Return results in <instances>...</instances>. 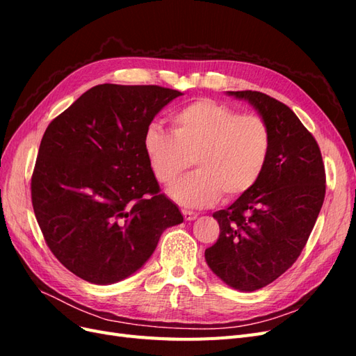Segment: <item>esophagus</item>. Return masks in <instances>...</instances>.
Wrapping results in <instances>:
<instances>
[{
    "label": "esophagus",
    "mask_w": 356,
    "mask_h": 356,
    "mask_svg": "<svg viewBox=\"0 0 356 356\" xmlns=\"http://www.w3.org/2000/svg\"><path fill=\"white\" fill-rule=\"evenodd\" d=\"M182 215H184L186 221H193V220L197 218V212H193V211H188V209H182Z\"/></svg>",
    "instance_id": "1"
}]
</instances>
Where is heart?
<instances>
[{"label": "heart", "instance_id": "b5f03b06", "mask_svg": "<svg viewBox=\"0 0 356 356\" xmlns=\"http://www.w3.org/2000/svg\"><path fill=\"white\" fill-rule=\"evenodd\" d=\"M172 132L149 124L145 156L161 186H172L191 168L197 170L170 190L186 207H208L250 191L266 169L272 148L270 127L261 115L239 114L222 102L202 98L172 114Z\"/></svg>", "mask_w": 356, "mask_h": 356}]
</instances>
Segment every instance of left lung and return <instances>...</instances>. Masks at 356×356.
Masks as SVG:
<instances>
[{
	"instance_id": "8db88e82",
	"label": "left lung",
	"mask_w": 356,
	"mask_h": 356,
	"mask_svg": "<svg viewBox=\"0 0 356 356\" xmlns=\"http://www.w3.org/2000/svg\"><path fill=\"white\" fill-rule=\"evenodd\" d=\"M227 93L255 106L272 148L257 184L212 213L220 236L204 258L232 288L255 291L285 273L306 246L325 197V168L316 139L289 106L255 90Z\"/></svg>"
}]
</instances>
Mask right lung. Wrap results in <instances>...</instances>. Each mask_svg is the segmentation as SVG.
<instances>
[{
  "instance_id": "add662e5",
  "label": "right lung",
  "mask_w": 356,
  "mask_h": 356,
  "mask_svg": "<svg viewBox=\"0 0 356 356\" xmlns=\"http://www.w3.org/2000/svg\"><path fill=\"white\" fill-rule=\"evenodd\" d=\"M182 93L160 86L98 84L42 135L31 199L50 251L84 281L131 276L161 233L184 221L160 193L144 149L156 114Z\"/></svg>"
}]
</instances>
